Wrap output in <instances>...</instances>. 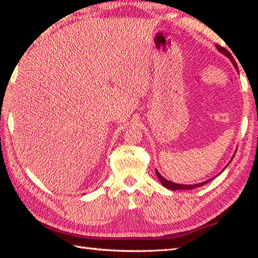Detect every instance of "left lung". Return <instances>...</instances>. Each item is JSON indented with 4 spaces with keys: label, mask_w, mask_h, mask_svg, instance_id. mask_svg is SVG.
Masks as SVG:
<instances>
[{
    "label": "left lung",
    "mask_w": 258,
    "mask_h": 258,
    "mask_svg": "<svg viewBox=\"0 0 258 258\" xmlns=\"http://www.w3.org/2000/svg\"><path fill=\"white\" fill-rule=\"evenodd\" d=\"M216 46H217V49L219 50V51L223 52L224 54H226V56L231 59V61L233 62V65H234L235 69H238V66H236V62L234 61V59H233V57H232V54H231L229 51H227V50L224 48V46H222V45H219V44H216ZM155 174H157L158 178L160 179V181H161L163 186L169 188V189H172V191H176V189H191V188H196V187L202 186V185L207 184V183H208V181L210 180V179H209V180H206V181H204V183H200V184L183 185V184H176V183H172V181H170V180H167L166 178H164V177H162L161 175L159 174V171L157 170V169H155Z\"/></svg>",
    "instance_id": "8db88e82"
}]
</instances>
